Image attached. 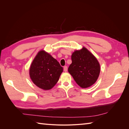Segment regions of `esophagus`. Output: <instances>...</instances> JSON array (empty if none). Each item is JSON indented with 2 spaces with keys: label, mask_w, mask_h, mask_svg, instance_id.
Returning <instances> with one entry per match:
<instances>
[{
  "label": "esophagus",
  "mask_w": 129,
  "mask_h": 129,
  "mask_svg": "<svg viewBox=\"0 0 129 129\" xmlns=\"http://www.w3.org/2000/svg\"><path fill=\"white\" fill-rule=\"evenodd\" d=\"M63 70L64 72H67V70H68V68H67V66H64L63 67Z\"/></svg>",
  "instance_id": "34e87169"
}]
</instances>
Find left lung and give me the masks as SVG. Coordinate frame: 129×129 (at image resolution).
<instances>
[{
	"instance_id": "1",
	"label": "left lung",
	"mask_w": 129,
	"mask_h": 129,
	"mask_svg": "<svg viewBox=\"0 0 129 129\" xmlns=\"http://www.w3.org/2000/svg\"><path fill=\"white\" fill-rule=\"evenodd\" d=\"M72 63L68 68L76 83L82 88L94 84L100 72V66L96 58L88 49L83 47L72 55Z\"/></svg>"
}]
</instances>
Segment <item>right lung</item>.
<instances>
[{
  "label": "right lung",
  "mask_w": 129,
  "mask_h": 129,
  "mask_svg": "<svg viewBox=\"0 0 129 129\" xmlns=\"http://www.w3.org/2000/svg\"><path fill=\"white\" fill-rule=\"evenodd\" d=\"M62 72L63 68L59 62L48 53L41 50L30 66L29 75L39 88L49 90L57 82Z\"/></svg>",
  "instance_id": "1"
}]
</instances>
